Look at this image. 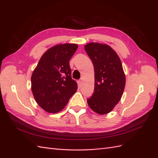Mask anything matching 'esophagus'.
I'll use <instances>...</instances> for the list:
<instances>
[{"label":"esophagus","instance_id":"esophagus-1","mask_svg":"<svg viewBox=\"0 0 158 158\" xmlns=\"http://www.w3.org/2000/svg\"><path fill=\"white\" fill-rule=\"evenodd\" d=\"M77 83H78V87H81L82 86V82L81 80H78V82H77Z\"/></svg>","mask_w":158,"mask_h":158}]
</instances>
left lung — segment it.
Here are the masks:
<instances>
[{"instance_id": "obj_1", "label": "left lung", "mask_w": 158, "mask_h": 158, "mask_svg": "<svg viewBox=\"0 0 158 158\" xmlns=\"http://www.w3.org/2000/svg\"><path fill=\"white\" fill-rule=\"evenodd\" d=\"M94 67L95 85L92 97L87 99L94 112H111L120 101L126 78L120 58L111 47L99 43H89L84 47Z\"/></svg>"}]
</instances>
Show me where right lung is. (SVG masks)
I'll return each mask as SVG.
<instances>
[{"instance_id":"1","label":"right lung","mask_w":158,"mask_h":158,"mask_svg":"<svg viewBox=\"0 0 158 158\" xmlns=\"http://www.w3.org/2000/svg\"><path fill=\"white\" fill-rule=\"evenodd\" d=\"M77 44L56 45L46 51L31 78V91L37 103L45 111H62L77 91V83L71 78L69 60Z\"/></svg>"}]
</instances>
